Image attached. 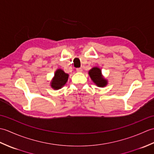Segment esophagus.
Segmentation results:
<instances>
[{
	"label": "esophagus",
	"instance_id": "obj_1",
	"mask_svg": "<svg viewBox=\"0 0 154 154\" xmlns=\"http://www.w3.org/2000/svg\"><path fill=\"white\" fill-rule=\"evenodd\" d=\"M76 71H77V72H79V73H81V72L83 71V69H82V68H77L76 69Z\"/></svg>",
	"mask_w": 154,
	"mask_h": 154
}]
</instances>
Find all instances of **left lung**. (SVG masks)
Instances as JSON below:
<instances>
[{
	"instance_id": "8db88e82",
	"label": "left lung",
	"mask_w": 154,
	"mask_h": 154,
	"mask_svg": "<svg viewBox=\"0 0 154 154\" xmlns=\"http://www.w3.org/2000/svg\"><path fill=\"white\" fill-rule=\"evenodd\" d=\"M89 75L93 82L99 87H104L108 85V80L104 77L102 71L98 67H93L89 71Z\"/></svg>"
}]
</instances>
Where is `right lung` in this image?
<instances>
[{
	"label": "right lung",
	"mask_w": 154,
	"mask_h": 154,
	"mask_svg": "<svg viewBox=\"0 0 154 154\" xmlns=\"http://www.w3.org/2000/svg\"><path fill=\"white\" fill-rule=\"evenodd\" d=\"M69 74L65 73L61 69H57L54 73L53 79L50 82V86L54 90H58L62 87L67 82Z\"/></svg>",
	"instance_id": "obj_1"
}]
</instances>
